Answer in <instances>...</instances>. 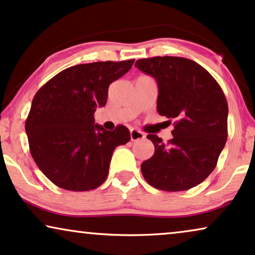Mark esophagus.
I'll list each match as a JSON object with an SVG mask.
<instances>
[{
  "instance_id": "34e87169",
  "label": "esophagus",
  "mask_w": 255,
  "mask_h": 255,
  "mask_svg": "<svg viewBox=\"0 0 255 255\" xmlns=\"http://www.w3.org/2000/svg\"><path fill=\"white\" fill-rule=\"evenodd\" d=\"M146 137V135L142 131L137 130V129H130V140L131 141H136V140H141V138Z\"/></svg>"
}]
</instances>
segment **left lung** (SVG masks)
Listing matches in <instances>:
<instances>
[{"label":"left lung","mask_w":255,"mask_h":255,"mask_svg":"<svg viewBox=\"0 0 255 255\" xmlns=\"http://www.w3.org/2000/svg\"><path fill=\"white\" fill-rule=\"evenodd\" d=\"M135 67L157 83V113L174 121L168 142L155 134L154 155L141 165L154 188L180 192L201 183L213 172L227 141L228 106L221 87L194 61L176 56L141 59Z\"/></svg>","instance_id":"1"}]
</instances>
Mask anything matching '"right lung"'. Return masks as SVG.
I'll return each mask as SVG.
<instances>
[{
	"label": "right lung",
	"instance_id": "right-lung-1",
	"mask_svg": "<svg viewBox=\"0 0 255 255\" xmlns=\"http://www.w3.org/2000/svg\"><path fill=\"white\" fill-rule=\"evenodd\" d=\"M134 60L77 64L62 70L35 94L25 121L30 154L41 172L67 191L95 189L105 182L113 151L130 140L125 126L95 125L108 88Z\"/></svg>",
	"mask_w": 255,
	"mask_h": 255
}]
</instances>
